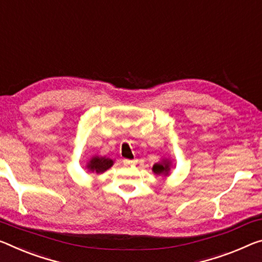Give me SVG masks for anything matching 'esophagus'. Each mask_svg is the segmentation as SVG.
<instances>
[{
	"label": "esophagus",
	"instance_id": "34e87169",
	"mask_svg": "<svg viewBox=\"0 0 262 262\" xmlns=\"http://www.w3.org/2000/svg\"><path fill=\"white\" fill-rule=\"evenodd\" d=\"M123 164L126 167H133L136 164V160H123Z\"/></svg>",
	"mask_w": 262,
	"mask_h": 262
}]
</instances>
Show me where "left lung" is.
<instances>
[{"label": "left lung", "mask_w": 262, "mask_h": 262, "mask_svg": "<svg viewBox=\"0 0 262 262\" xmlns=\"http://www.w3.org/2000/svg\"><path fill=\"white\" fill-rule=\"evenodd\" d=\"M172 169V161L170 159H167V157H163L161 161L156 162L155 164L152 165V172L157 176H162L164 178H167L170 172H171Z\"/></svg>", "instance_id": "left-lung-1"}]
</instances>
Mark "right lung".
Returning a JSON list of instances; mask_svg holds the SVG:
<instances>
[{
    "instance_id": "right-lung-1",
    "label": "right lung",
    "mask_w": 262,
    "mask_h": 262,
    "mask_svg": "<svg viewBox=\"0 0 262 262\" xmlns=\"http://www.w3.org/2000/svg\"><path fill=\"white\" fill-rule=\"evenodd\" d=\"M114 164V161L111 160L110 157L106 156H99V155H94L90 159V161L87 162L86 164V169L89 172L92 173H103L107 171L112 165Z\"/></svg>"
}]
</instances>
